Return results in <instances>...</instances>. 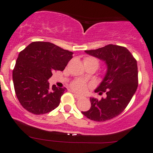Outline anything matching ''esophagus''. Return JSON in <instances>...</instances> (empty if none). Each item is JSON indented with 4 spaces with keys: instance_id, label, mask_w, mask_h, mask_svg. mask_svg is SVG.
I'll list each match as a JSON object with an SVG mask.
<instances>
[{
    "instance_id": "1",
    "label": "esophagus",
    "mask_w": 153,
    "mask_h": 153,
    "mask_svg": "<svg viewBox=\"0 0 153 153\" xmlns=\"http://www.w3.org/2000/svg\"><path fill=\"white\" fill-rule=\"evenodd\" d=\"M73 96H75V98H76V99H81L82 98V96H80V95H78V94H73Z\"/></svg>"
}]
</instances>
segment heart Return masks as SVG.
I'll use <instances>...</instances> for the list:
<instances>
[{"instance_id":"b5f03b06","label":"heart","mask_w":153,"mask_h":153,"mask_svg":"<svg viewBox=\"0 0 153 153\" xmlns=\"http://www.w3.org/2000/svg\"><path fill=\"white\" fill-rule=\"evenodd\" d=\"M84 65H93L96 66V68L99 65V60L97 58L94 57H87L83 60ZM88 86V83L85 80L81 79H77L71 83V88L74 91L78 93H83L86 91Z\"/></svg>"}]
</instances>
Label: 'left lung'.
<instances>
[{"mask_svg": "<svg viewBox=\"0 0 153 153\" xmlns=\"http://www.w3.org/2000/svg\"><path fill=\"white\" fill-rule=\"evenodd\" d=\"M85 52L106 62V75L95 92L99 94L105 92L106 98L100 101L91 98V108L81 112L96 122L110 120L125 109L136 92L138 86L137 60L126 47L118 45H108Z\"/></svg>", "mask_w": 153, "mask_h": 153, "instance_id": "left-lung-1", "label": "left lung"}]
</instances>
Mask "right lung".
Masks as SVG:
<instances>
[{
  "label": "right lung",
  "instance_id": "obj_1",
  "mask_svg": "<svg viewBox=\"0 0 153 153\" xmlns=\"http://www.w3.org/2000/svg\"><path fill=\"white\" fill-rule=\"evenodd\" d=\"M73 52L45 42H34L19 54L13 70V81L21 105L34 114L57 108L65 88L50 87L52 72L64 71Z\"/></svg>",
  "mask_w": 153,
  "mask_h": 153
}]
</instances>
